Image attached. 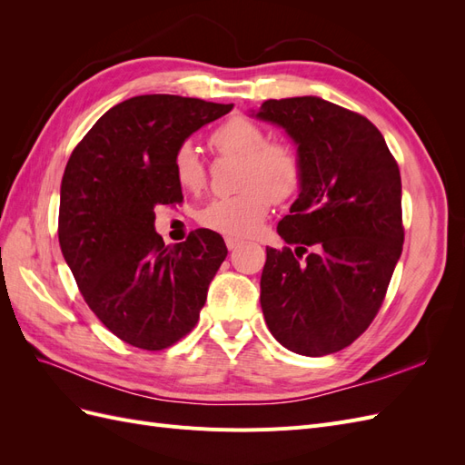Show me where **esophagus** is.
Returning a JSON list of instances; mask_svg holds the SVG:
<instances>
[{"instance_id": "1", "label": "esophagus", "mask_w": 465, "mask_h": 465, "mask_svg": "<svg viewBox=\"0 0 465 465\" xmlns=\"http://www.w3.org/2000/svg\"><path fill=\"white\" fill-rule=\"evenodd\" d=\"M224 244H227L229 250H234V248L242 244V241H241V238H236V236H227V238H224Z\"/></svg>"}]
</instances>
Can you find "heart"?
<instances>
[{
    "label": "heart",
    "mask_w": 465,
    "mask_h": 465,
    "mask_svg": "<svg viewBox=\"0 0 465 465\" xmlns=\"http://www.w3.org/2000/svg\"><path fill=\"white\" fill-rule=\"evenodd\" d=\"M209 143L223 154L242 161L241 193L209 202L200 223L227 236H250L258 231L272 202H283L301 186L297 153L283 143H267V135L248 118H231L211 134ZM174 176L188 192H198L205 168L192 145H182L174 157Z\"/></svg>",
    "instance_id": "obj_1"
}]
</instances>
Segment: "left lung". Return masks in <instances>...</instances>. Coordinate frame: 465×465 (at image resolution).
Wrapping results in <instances>:
<instances>
[{
    "label": "left lung",
    "instance_id": "1",
    "mask_svg": "<svg viewBox=\"0 0 465 465\" xmlns=\"http://www.w3.org/2000/svg\"><path fill=\"white\" fill-rule=\"evenodd\" d=\"M252 116L283 128L301 163L299 198L277 227L301 246L267 248L265 323L292 353H335L371 326L401 256L398 163L372 122L320 96L270 98ZM306 245L317 252L301 262Z\"/></svg>",
    "mask_w": 465,
    "mask_h": 465
}]
</instances>
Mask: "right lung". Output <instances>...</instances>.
<instances>
[{
	"instance_id": "1",
	"label": "right lung",
	"mask_w": 465,
	"mask_h": 465,
	"mask_svg": "<svg viewBox=\"0 0 465 465\" xmlns=\"http://www.w3.org/2000/svg\"><path fill=\"white\" fill-rule=\"evenodd\" d=\"M232 110L176 94H142L96 120L67 161L58 236L83 299L122 341L161 351L198 323L227 246L198 229L164 246L154 207L182 202L176 151Z\"/></svg>"
}]
</instances>
